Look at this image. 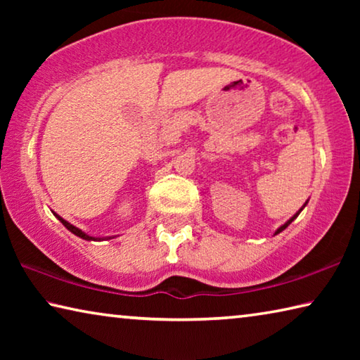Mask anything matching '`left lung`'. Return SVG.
<instances>
[{"label": "left lung", "mask_w": 360, "mask_h": 360, "mask_svg": "<svg viewBox=\"0 0 360 360\" xmlns=\"http://www.w3.org/2000/svg\"><path fill=\"white\" fill-rule=\"evenodd\" d=\"M304 205H307V203H304ZM304 205H303V206H304ZM302 210H303V208H302ZM302 210H300V211H302ZM300 211H298V212H297V214H294V216H292V217L289 219V221H288V222H285L284 225H281V227H279V229L276 230V233H279V231H283V230H284L285 227H288V225H289V224H290L292 221H294V219H295V217H297L298 214H300ZM276 233H275V235H276Z\"/></svg>", "instance_id": "obj_1"}]
</instances>
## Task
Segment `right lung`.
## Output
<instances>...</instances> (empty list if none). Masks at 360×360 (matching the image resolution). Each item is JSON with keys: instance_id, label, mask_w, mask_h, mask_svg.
<instances>
[{"instance_id": "obj_1", "label": "right lung", "mask_w": 360, "mask_h": 360, "mask_svg": "<svg viewBox=\"0 0 360 360\" xmlns=\"http://www.w3.org/2000/svg\"><path fill=\"white\" fill-rule=\"evenodd\" d=\"M56 216H57V214H56ZM57 219H58V221H60V222H62V224L65 225V227H66V229H68V230L71 231V233H75L76 236H79V238H82V240H101V238H95V236H89L87 233H84V231H82V230H79L77 227H75V225H71L70 222H66L63 217H60V216H57Z\"/></svg>"}]
</instances>
